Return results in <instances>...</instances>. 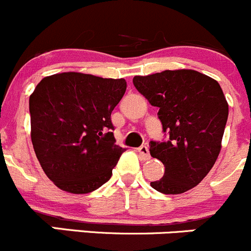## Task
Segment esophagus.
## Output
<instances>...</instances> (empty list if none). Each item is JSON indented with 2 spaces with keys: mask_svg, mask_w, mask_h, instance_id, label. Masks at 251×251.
Instances as JSON below:
<instances>
[{
  "mask_svg": "<svg viewBox=\"0 0 251 251\" xmlns=\"http://www.w3.org/2000/svg\"><path fill=\"white\" fill-rule=\"evenodd\" d=\"M137 152L140 153V157L142 158L143 160H147V159H150V150H148V147L147 146H142V147H140L137 150Z\"/></svg>",
  "mask_w": 251,
  "mask_h": 251,
  "instance_id": "34e87169",
  "label": "esophagus"
}]
</instances>
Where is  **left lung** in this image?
Segmentation results:
<instances>
[{
	"label": "left lung",
	"instance_id": "8db88e82",
	"mask_svg": "<svg viewBox=\"0 0 251 251\" xmlns=\"http://www.w3.org/2000/svg\"><path fill=\"white\" fill-rule=\"evenodd\" d=\"M133 86L158 106L163 131L169 141H151L150 153L164 164L162 179L151 186L177 195L202 181L222 148L228 103L220 83L195 70H165L133 77Z\"/></svg>",
	"mask_w": 251,
	"mask_h": 251
}]
</instances>
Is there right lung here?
Instances as JSON below:
<instances>
[{
	"mask_svg": "<svg viewBox=\"0 0 251 251\" xmlns=\"http://www.w3.org/2000/svg\"><path fill=\"white\" fill-rule=\"evenodd\" d=\"M125 91L124 78L81 72L48 76L35 87L29 97L31 143L58 189L88 194L110 179L125 152L115 145L110 116Z\"/></svg>",
	"mask_w": 251,
	"mask_h": 251,
	"instance_id": "right-lung-1",
	"label": "right lung"
}]
</instances>
